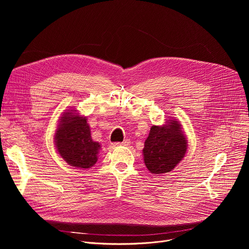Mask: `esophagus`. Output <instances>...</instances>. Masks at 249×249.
Wrapping results in <instances>:
<instances>
[{
    "label": "esophagus",
    "instance_id": "obj_1",
    "mask_svg": "<svg viewBox=\"0 0 249 249\" xmlns=\"http://www.w3.org/2000/svg\"><path fill=\"white\" fill-rule=\"evenodd\" d=\"M130 143H131L130 140H129V139H126V140H124L123 142H121V143H116L115 145H116V146H129Z\"/></svg>",
    "mask_w": 249,
    "mask_h": 249
}]
</instances>
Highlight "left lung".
Listing matches in <instances>:
<instances>
[{
    "label": "left lung",
    "instance_id": "1",
    "mask_svg": "<svg viewBox=\"0 0 249 249\" xmlns=\"http://www.w3.org/2000/svg\"><path fill=\"white\" fill-rule=\"evenodd\" d=\"M187 146L178 120L169 119L162 126L154 125L143 149L145 164L153 174L169 172L184 158Z\"/></svg>",
    "mask_w": 249,
    "mask_h": 249
}]
</instances>
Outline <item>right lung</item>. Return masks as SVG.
Returning a JSON list of instances; mask_svg holds the SVG:
<instances>
[{
    "instance_id": "right-lung-1",
    "label": "right lung",
    "mask_w": 249,
    "mask_h": 249,
    "mask_svg": "<svg viewBox=\"0 0 249 249\" xmlns=\"http://www.w3.org/2000/svg\"><path fill=\"white\" fill-rule=\"evenodd\" d=\"M59 122L55 133L58 154L71 166L81 169L93 166L100 145L91 139L87 117L69 110L63 113Z\"/></svg>"
}]
</instances>
